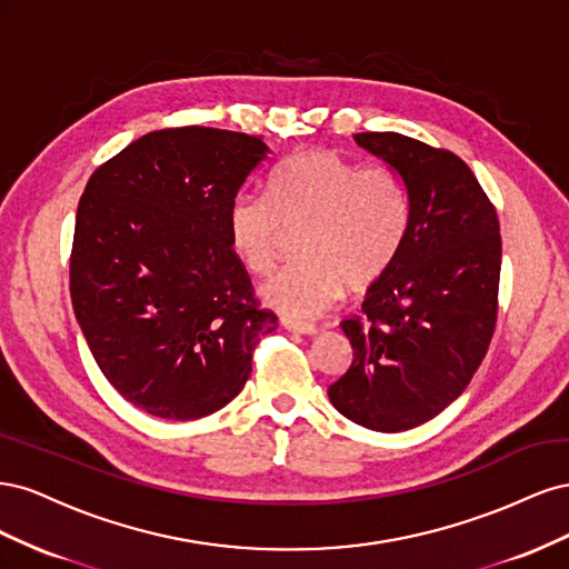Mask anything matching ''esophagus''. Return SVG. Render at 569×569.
<instances>
[{
  "label": "esophagus",
  "instance_id": "esophagus-1",
  "mask_svg": "<svg viewBox=\"0 0 569 569\" xmlns=\"http://www.w3.org/2000/svg\"><path fill=\"white\" fill-rule=\"evenodd\" d=\"M282 325H284V330L295 332V335H316V332H318V327H316L313 322H301V320H289V318H284Z\"/></svg>",
  "mask_w": 569,
  "mask_h": 569
}]
</instances>
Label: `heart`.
I'll return each mask as SVG.
<instances>
[{
  "mask_svg": "<svg viewBox=\"0 0 569 569\" xmlns=\"http://www.w3.org/2000/svg\"><path fill=\"white\" fill-rule=\"evenodd\" d=\"M287 230H301V258L272 274L261 299L287 318H313L396 263L410 230L408 189L389 166L299 151L270 176L268 194L239 192L226 211L228 244L253 274L274 268Z\"/></svg>",
  "mask_w": 569,
  "mask_h": 569,
  "instance_id": "1",
  "label": "heart"
}]
</instances>
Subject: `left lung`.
<instances>
[{"label": "left lung", "instance_id": "1", "mask_svg": "<svg viewBox=\"0 0 569 569\" xmlns=\"http://www.w3.org/2000/svg\"><path fill=\"white\" fill-rule=\"evenodd\" d=\"M410 197L401 256L341 322L353 363L327 389L332 406L375 432H403L451 406L487 356L498 311L501 234L468 163L399 132L353 134Z\"/></svg>", "mask_w": 569, "mask_h": 569}]
</instances>
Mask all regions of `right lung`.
Wrapping results in <instances>:
<instances>
[{
  "label": "right lung",
  "mask_w": 569,
  "mask_h": 569,
  "mask_svg": "<svg viewBox=\"0 0 569 569\" xmlns=\"http://www.w3.org/2000/svg\"><path fill=\"white\" fill-rule=\"evenodd\" d=\"M261 137L149 132L99 166L78 203L71 299L113 389L163 420L228 406L278 327L232 253L226 211L268 159Z\"/></svg>",
  "instance_id": "right-lung-1"
}]
</instances>
